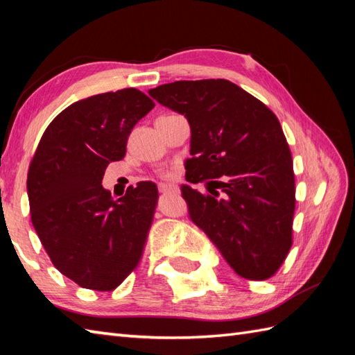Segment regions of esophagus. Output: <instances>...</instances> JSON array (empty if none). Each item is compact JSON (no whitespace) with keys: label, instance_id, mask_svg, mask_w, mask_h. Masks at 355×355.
I'll use <instances>...</instances> for the list:
<instances>
[{"label":"esophagus","instance_id":"1","mask_svg":"<svg viewBox=\"0 0 355 355\" xmlns=\"http://www.w3.org/2000/svg\"><path fill=\"white\" fill-rule=\"evenodd\" d=\"M175 189H177V187L171 184V183H160V184H158V191H160V192H173Z\"/></svg>","mask_w":355,"mask_h":355}]
</instances>
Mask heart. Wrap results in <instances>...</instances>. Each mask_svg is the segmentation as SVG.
<instances>
[{
    "instance_id": "heart-1",
    "label": "heart",
    "mask_w": 355,
    "mask_h": 355,
    "mask_svg": "<svg viewBox=\"0 0 355 355\" xmlns=\"http://www.w3.org/2000/svg\"><path fill=\"white\" fill-rule=\"evenodd\" d=\"M171 175H172L171 172H164V177H171Z\"/></svg>"
}]
</instances>
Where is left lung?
I'll use <instances>...</instances> for the list:
<instances>
[{"instance_id": "8db88e82", "label": "left lung", "mask_w": 355, "mask_h": 355, "mask_svg": "<svg viewBox=\"0 0 355 355\" xmlns=\"http://www.w3.org/2000/svg\"><path fill=\"white\" fill-rule=\"evenodd\" d=\"M148 93L189 122L186 180L207 182L209 192L182 184L192 223L236 275L273 276L291 247L296 205L291 153L277 117L225 79L177 80Z\"/></svg>"}]
</instances>
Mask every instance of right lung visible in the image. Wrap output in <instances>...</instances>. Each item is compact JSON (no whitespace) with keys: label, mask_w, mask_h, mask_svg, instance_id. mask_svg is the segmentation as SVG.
Listing matches in <instances>:
<instances>
[{"label":"right lung","mask_w":355,"mask_h":355,"mask_svg":"<svg viewBox=\"0 0 355 355\" xmlns=\"http://www.w3.org/2000/svg\"><path fill=\"white\" fill-rule=\"evenodd\" d=\"M154 108L135 88L71 103L42 134L27 173L32 224L64 276L111 291L137 267L158 197L140 182L116 200L103 189L107 166L122 160L134 125Z\"/></svg>","instance_id":"1"}]
</instances>
